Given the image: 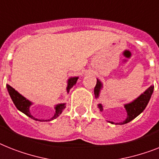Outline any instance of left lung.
<instances>
[{
	"label": "left lung",
	"instance_id": "left-lung-1",
	"mask_svg": "<svg viewBox=\"0 0 159 159\" xmlns=\"http://www.w3.org/2000/svg\"><path fill=\"white\" fill-rule=\"evenodd\" d=\"M101 88H102V84L98 80L97 84H96L95 88H94V94H95L96 98H98ZM153 88H154V86L151 85L144 93L141 94L138 98H136L134 102H131L129 104H127L124 106L126 111H127V113H128V117L125 119V121H124L123 123H120V124L129 123L130 121H132V119H134L136 116H138L145 110L146 106L149 103V99L151 98V95L153 92ZM98 107L100 109V111H102L103 109H102V105H98ZM111 123L113 124V122H111Z\"/></svg>",
	"mask_w": 159,
	"mask_h": 159
}]
</instances>
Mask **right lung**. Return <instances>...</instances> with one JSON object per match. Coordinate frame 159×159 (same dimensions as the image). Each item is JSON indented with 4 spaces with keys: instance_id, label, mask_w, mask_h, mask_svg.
<instances>
[{
    "instance_id": "1",
    "label": "right lung",
    "mask_w": 159,
    "mask_h": 159,
    "mask_svg": "<svg viewBox=\"0 0 159 159\" xmlns=\"http://www.w3.org/2000/svg\"><path fill=\"white\" fill-rule=\"evenodd\" d=\"M77 80H78V77H73V78H70L69 80H68V86L66 88V90H67V93L70 92V89H71L76 83ZM7 89L9 93H10V98H11L12 101L14 102V104L15 105V106L17 107L18 111H20L21 112H23V114H25L26 115H27L28 117H30L31 119H35V120H37V121H47V120H42V119H37L34 118L32 115H31V113L29 111V107L31 105V102H30L29 101L27 100L24 97L19 94L18 92L15 90L14 89L10 86L9 84H7ZM65 108V104H59L56 106L55 107V110H56V113H55L54 116H53L52 119H50L48 121H50V120H53V119H56L57 116H59V115L61 114L62 110Z\"/></svg>"
}]
</instances>
